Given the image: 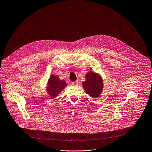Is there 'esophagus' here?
Masks as SVG:
<instances>
[{
  "label": "esophagus",
  "instance_id": "34e87169",
  "mask_svg": "<svg viewBox=\"0 0 152 152\" xmlns=\"http://www.w3.org/2000/svg\"><path fill=\"white\" fill-rule=\"evenodd\" d=\"M78 84H79L78 81H75V82H73L72 83V85H73V86H77Z\"/></svg>",
  "mask_w": 152,
  "mask_h": 152
}]
</instances>
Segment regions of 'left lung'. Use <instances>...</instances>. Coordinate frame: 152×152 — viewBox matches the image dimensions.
<instances>
[{
  "label": "left lung",
  "instance_id": "left-lung-1",
  "mask_svg": "<svg viewBox=\"0 0 152 152\" xmlns=\"http://www.w3.org/2000/svg\"><path fill=\"white\" fill-rule=\"evenodd\" d=\"M86 81L82 82L84 90L91 97H98L102 93L103 82L102 77L93 71L86 75Z\"/></svg>",
  "mask_w": 152,
  "mask_h": 152
}]
</instances>
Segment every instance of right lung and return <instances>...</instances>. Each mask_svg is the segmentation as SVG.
<instances>
[{
    "label": "right lung",
    "instance_id": "add662e5",
    "mask_svg": "<svg viewBox=\"0 0 152 152\" xmlns=\"http://www.w3.org/2000/svg\"><path fill=\"white\" fill-rule=\"evenodd\" d=\"M46 90L52 99L56 97L67 85L64 80H60L58 76L52 75L48 80Z\"/></svg>",
    "mask_w": 152,
    "mask_h": 152
}]
</instances>
